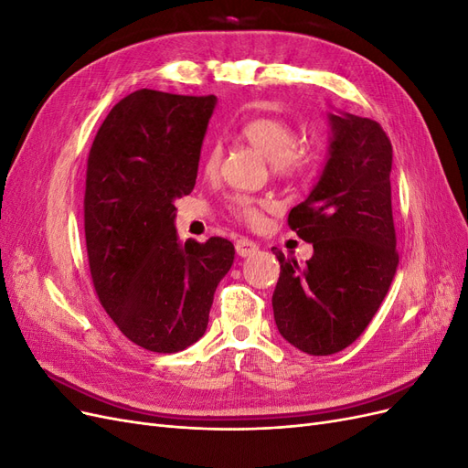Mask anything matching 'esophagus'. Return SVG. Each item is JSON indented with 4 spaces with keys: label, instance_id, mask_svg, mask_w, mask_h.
I'll use <instances>...</instances> for the list:
<instances>
[{
    "label": "esophagus",
    "instance_id": "1",
    "mask_svg": "<svg viewBox=\"0 0 468 468\" xmlns=\"http://www.w3.org/2000/svg\"><path fill=\"white\" fill-rule=\"evenodd\" d=\"M258 250H260V246L256 242H251V239H248V238H238L236 239V253H238V256L248 258V256H251V253H256Z\"/></svg>",
    "mask_w": 468,
    "mask_h": 468
}]
</instances>
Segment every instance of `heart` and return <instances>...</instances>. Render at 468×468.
Here are the masks:
<instances>
[{
	"label": "heart",
	"mask_w": 468,
	"mask_h": 468,
	"mask_svg": "<svg viewBox=\"0 0 468 468\" xmlns=\"http://www.w3.org/2000/svg\"><path fill=\"white\" fill-rule=\"evenodd\" d=\"M242 138L260 152L267 162H271L273 172L281 177H292L304 172L308 165V154L303 148H296L299 134L292 126L281 119L260 117L251 119L242 126ZM220 164V148L212 144L205 155V172L215 174ZM271 205L265 201L251 199V197H234L230 208L234 217L246 224L256 226L263 218V208Z\"/></svg>",
	"instance_id": "1"
}]
</instances>
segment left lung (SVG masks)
I'll use <instances>...</instances> for the list:
<instances>
[{"label": "left lung", "instance_id": "left-lung-1", "mask_svg": "<svg viewBox=\"0 0 468 468\" xmlns=\"http://www.w3.org/2000/svg\"><path fill=\"white\" fill-rule=\"evenodd\" d=\"M328 158L289 226L313 244L304 265L281 263L273 292L279 334L308 356H332L369 325L390 289L399 253L390 203L392 146L380 124L328 112Z\"/></svg>", "mask_w": 468, "mask_h": 468}]
</instances>
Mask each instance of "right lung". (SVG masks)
I'll use <instances>...</instances> for the list:
<instances>
[{
	"label": "right lung",
	"mask_w": 468,
	"mask_h": 468,
	"mask_svg": "<svg viewBox=\"0 0 468 468\" xmlns=\"http://www.w3.org/2000/svg\"><path fill=\"white\" fill-rule=\"evenodd\" d=\"M215 107V95L138 90L111 109L90 150L83 212L93 287L119 330L148 351L176 353L203 337L234 263L229 239L181 242L174 224Z\"/></svg>",
	"instance_id": "1"
}]
</instances>
